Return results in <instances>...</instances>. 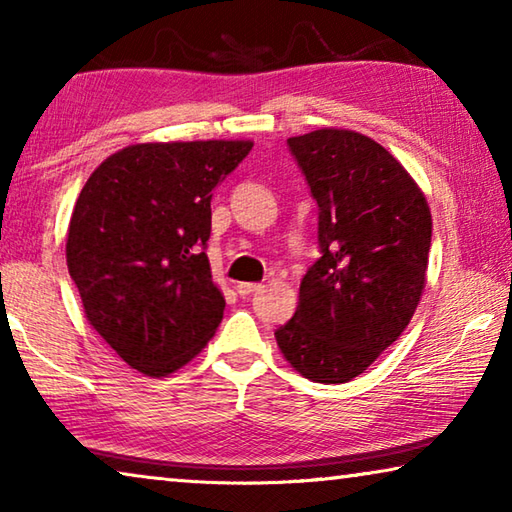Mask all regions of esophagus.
<instances>
[{"instance_id": "34e87169", "label": "esophagus", "mask_w": 512, "mask_h": 512, "mask_svg": "<svg viewBox=\"0 0 512 512\" xmlns=\"http://www.w3.org/2000/svg\"><path fill=\"white\" fill-rule=\"evenodd\" d=\"M264 287L262 284H255V282H239L237 284V293L241 298H248V296H253V293H257V291H262Z\"/></svg>"}]
</instances>
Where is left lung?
<instances>
[{
	"label": "left lung",
	"instance_id": "1",
	"mask_svg": "<svg viewBox=\"0 0 512 512\" xmlns=\"http://www.w3.org/2000/svg\"><path fill=\"white\" fill-rule=\"evenodd\" d=\"M287 142L318 203L323 255L275 341L302 377L345 384L411 323L427 284L429 203L400 160L357 131L320 128Z\"/></svg>",
	"mask_w": 512,
	"mask_h": 512
}]
</instances>
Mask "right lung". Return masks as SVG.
Listing matches in <instances>:
<instances>
[{
	"label": "right lung",
	"instance_id": "right-lung-1",
	"mask_svg": "<svg viewBox=\"0 0 512 512\" xmlns=\"http://www.w3.org/2000/svg\"><path fill=\"white\" fill-rule=\"evenodd\" d=\"M250 149V140L131 144L76 198L65 255L85 318L142 375L180 370L221 323L225 298L205 255L210 201Z\"/></svg>",
	"mask_w": 512,
	"mask_h": 512
}]
</instances>
